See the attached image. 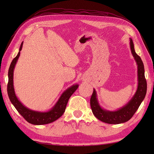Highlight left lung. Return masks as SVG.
<instances>
[{
	"mask_svg": "<svg viewBox=\"0 0 154 154\" xmlns=\"http://www.w3.org/2000/svg\"><path fill=\"white\" fill-rule=\"evenodd\" d=\"M130 48L137 64V69H138V72H137L138 73L137 75L138 76L137 89L132 99L125 105L116 110H109L103 109L100 105L97 98V91L94 89L90 100L91 107L93 114L97 119L103 122L111 124H118L128 121L138 110L146 97L147 83L145 79L144 66H143L141 58L136 53L132 38H130Z\"/></svg>",
	"mask_w": 154,
	"mask_h": 154,
	"instance_id": "left-lung-1",
	"label": "left lung"
}]
</instances>
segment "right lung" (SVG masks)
<instances>
[{
    "instance_id": "right-lung-1",
    "label": "right lung",
    "mask_w": 154,
    "mask_h": 154,
    "mask_svg": "<svg viewBox=\"0 0 154 154\" xmlns=\"http://www.w3.org/2000/svg\"><path fill=\"white\" fill-rule=\"evenodd\" d=\"M23 42L19 49V52L16 57L12 60L8 69V83L7 86V92L9 99L12 104L18 110V112L24 118V119L29 123L34 125H42L54 122L60 118L64 113L66 109L67 104L70 97L77 89L79 85L74 84L64 91L54 106L48 111H37L28 109L25 106L16 95L14 87V70L20 55V51L22 49Z\"/></svg>"
}]
</instances>
